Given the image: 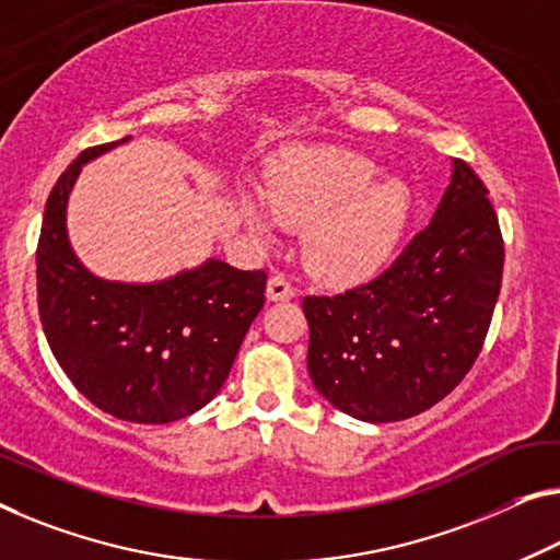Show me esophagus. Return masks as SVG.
Masks as SVG:
<instances>
[{
    "label": "esophagus",
    "mask_w": 560,
    "mask_h": 560,
    "mask_svg": "<svg viewBox=\"0 0 560 560\" xmlns=\"http://www.w3.org/2000/svg\"><path fill=\"white\" fill-rule=\"evenodd\" d=\"M290 298H295V288L290 285V280L285 275H272L268 280V300L278 303V300H290Z\"/></svg>",
    "instance_id": "1"
}]
</instances>
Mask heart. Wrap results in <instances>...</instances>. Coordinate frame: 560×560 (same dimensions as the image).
Segmentation results:
<instances>
[{
  "mask_svg": "<svg viewBox=\"0 0 560 560\" xmlns=\"http://www.w3.org/2000/svg\"><path fill=\"white\" fill-rule=\"evenodd\" d=\"M377 167L358 154L310 152L270 183L268 212L282 228L305 232L307 268L332 282L368 278L393 255L408 225L410 192L398 179L375 183ZM257 235L268 220L245 210Z\"/></svg>",
  "mask_w": 560,
  "mask_h": 560,
  "instance_id": "b5f03b06",
  "label": "heart"
}]
</instances>
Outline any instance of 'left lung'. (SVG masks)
I'll use <instances>...</instances> for the list:
<instances>
[{
    "instance_id": "left-lung-1",
    "label": "left lung",
    "mask_w": 560,
    "mask_h": 560,
    "mask_svg": "<svg viewBox=\"0 0 560 560\" xmlns=\"http://www.w3.org/2000/svg\"><path fill=\"white\" fill-rule=\"evenodd\" d=\"M503 235L488 187L463 160L430 225L388 270L340 295H307L317 393L365 423L433 408L476 363L501 292Z\"/></svg>"
}]
</instances>
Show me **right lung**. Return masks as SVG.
Returning <instances> with one entry per match:
<instances>
[{
	"label": "right lung",
	"instance_id": "obj_1",
	"mask_svg": "<svg viewBox=\"0 0 560 560\" xmlns=\"http://www.w3.org/2000/svg\"><path fill=\"white\" fill-rule=\"evenodd\" d=\"M127 140L84 150L51 187L37 245V303L49 348L84 398L119 420L162 425L220 393L265 305L268 275L210 257L170 280L135 285L84 268L67 237V200L84 162Z\"/></svg>",
	"mask_w": 560,
	"mask_h": 560
}]
</instances>
